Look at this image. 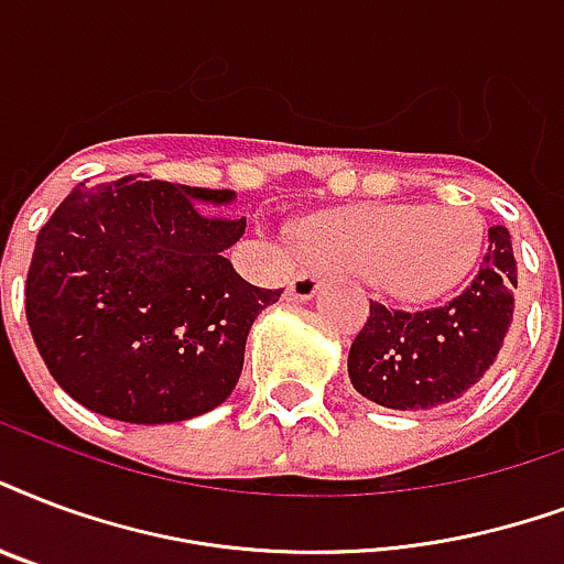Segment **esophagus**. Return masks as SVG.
I'll return each mask as SVG.
<instances>
[{
  "instance_id": "1",
  "label": "esophagus",
  "mask_w": 564,
  "mask_h": 564,
  "mask_svg": "<svg viewBox=\"0 0 564 564\" xmlns=\"http://www.w3.org/2000/svg\"><path fill=\"white\" fill-rule=\"evenodd\" d=\"M319 283H322L319 274L311 272V269H301V272L292 278L290 290H286V292H290L292 301H307V299H313V295H316Z\"/></svg>"
}]
</instances>
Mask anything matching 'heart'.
Wrapping results in <instances>:
<instances>
[{"instance_id":"1","label":"heart","mask_w":564,"mask_h":564,"mask_svg":"<svg viewBox=\"0 0 564 564\" xmlns=\"http://www.w3.org/2000/svg\"><path fill=\"white\" fill-rule=\"evenodd\" d=\"M307 251L402 304H425L458 290L479 265L485 221L455 204L358 206L316 218Z\"/></svg>"}]
</instances>
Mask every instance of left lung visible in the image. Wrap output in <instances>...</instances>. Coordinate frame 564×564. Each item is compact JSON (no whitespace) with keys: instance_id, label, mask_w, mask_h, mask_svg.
Instances as JSON below:
<instances>
[{"instance_id":"left-lung-1","label":"left lung","mask_w":564,"mask_h":564,"mask_svg":"<svg viewBox=\"0 0 564 564\" xmlns=\"http://www.w3.org/2000/svg\"><path fill=\"white\" fill-rule=\"evenodd\" d=\"M518 265L509 230H488V253L470 286L444 307L397 311L369 301L349 349L360 397L393 411H425L464 397L494 367L514 316Z\"/></svg>"}]
</instances>
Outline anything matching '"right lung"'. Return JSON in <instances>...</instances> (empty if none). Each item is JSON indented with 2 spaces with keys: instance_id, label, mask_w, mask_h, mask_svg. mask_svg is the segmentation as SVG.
Instances as JSON below:
<instances>
[{
  "instance_id": "right-lung-1",
  "label": "right lung",
  "mask_w": 564,
  "mask_h": 564,
  "mask_svg": "<svg viewBox=\"0 0 564 564\" xmlns=\"http://www.w3.org/2000/svg\"><path fill=\"white\" fill-rule=\"evenodd\" d=\"M227 188L123 177L73 195L41 227L25 319L53 378L123 423H180L234 393L245 339L281 290L236 274L245 218Z\"/></svg>"
}]
</instances>
